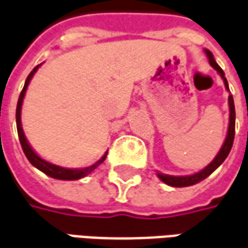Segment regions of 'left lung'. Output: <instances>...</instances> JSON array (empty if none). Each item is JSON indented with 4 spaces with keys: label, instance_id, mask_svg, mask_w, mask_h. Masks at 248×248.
<instances>
[{
    "label": "left lung",
    "instance_id": "8db88e82",
    "mask_svg": "<svg viewBox=\"0 0 248 248\" xmlns=\"http://www.w3.org/2000/svg\"><path fill=\"white\" fill-rule=\"evenodd\" d=\"M205 53L208 55L209 63L218 72V75L221 76V78L224 80L225 88L230 91V88H228V81H227V78H225V76H224L223 69L216 63V61L213 58V54L210 53L209 50H205ZM228 104H230V124H228V133H227V137H225V141H224L220 152L217 153V156L213 159V161H212L209 166L205 167L202 171H200V172L193 173V175H187V176H172V175H166V173L157 172V176L160 178V181H163L166 185L172 186V187L193 186L195 183L206 179L209 175L213 172L216 168H218V167L221 166V163H223L224 160L227 159V156L230 155L231 148H232V144H233V138H235V104H233V97H232V95H230V97H228Z\"/></svg>",
    "mask_w": 248,
    "mask_h": 248
}]
</instances>
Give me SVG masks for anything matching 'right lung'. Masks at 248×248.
<instances>
[{
  "mask_svg": "<svg viewBox=\"0 0 248 248\" xmlns=\"http://www.w3.org/2000/svg\"><path fill=\"white\" fill-rule=\"evenodd\" d=\"M40 65H38L36 67H33L31 73L28 75L27 80H25L24 88L20 93V97H18L17 102V108H16V124H17V133H18V140H20V144H21V148L24 151V155L27 156V159L30 160L32 166L36 167L38 170H40L42 172H45L48 176H51L54 179H61V181H77V179H81L84 176H87L88 173H91L93 170H96L97 167L102 164L103 161L106 160V156H107V152L104 153L102 159L99 161H96L95 164L92 166L85 167V168H78V170H70V168H63V167L55 166V164H51L46 160H43L42 157H39L36 153L33 152V149L31 148V145L28 144L27 138L24 136V131H23V127H21V104H23V99H24L25 91L28 88V84L31 81L32 76L35 75V72L38 70V67Z\"/></svg>",
  "mask_w": 248,
  "mask_h": 248,
  "instance_id": "1",
  "label": "right lung"
}]
</instances>
